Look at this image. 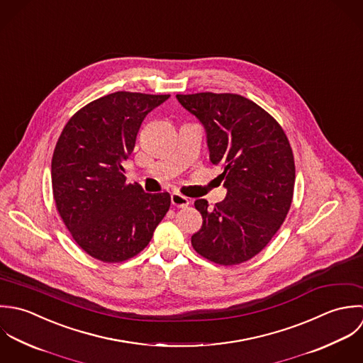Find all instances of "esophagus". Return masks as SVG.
<instances>
[{
    "mask_svg": "<svg viewBox=\"0 0 363 363\" xmlns=\"http://www.w3.org/2000/svg\"><path fill=\"white\" fill-rule=\"evenodd\" d=\"M171 203L175 208H186L189 205V199L182 196L181 194L174 192V194H171Z\"/></svg>",
    "mask_w": 363,
    "mask_h": 363,
    "instance_id": "obj_1",
    "label": "esophagus"
}]
</instances>
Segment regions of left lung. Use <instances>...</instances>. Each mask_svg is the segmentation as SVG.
<instances>
[{
  "label": "left lung",
  "mask_w": 363,
  "mask_h": 363,
  "mask_svg": "<svg viewBox=\"0 0 363 363\" xmlns=\"http://www.w3.org/2000/svg\"><path fill=\"white\" fill-rule=\"evenodd\" d=\"M206 132L211 162L218 165L225 198L195 208L203 223L191 242L220 265L255 257L286 218L294 188V160L279 123L255 102L237 94L177 95Z\"/></svg>",
  "instance_id": "1"
}]
</instances>
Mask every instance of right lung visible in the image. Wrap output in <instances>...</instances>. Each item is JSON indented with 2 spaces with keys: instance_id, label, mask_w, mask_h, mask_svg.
Returning a JSON list of instances; mask_svg holds the SVG:
<instances>
[{
  "instance_id": "obj_1",
  "label": "right lung",
  "mask_w": 363,
  "mask_h": 363,
  "mask_svg": "<svg viewBox=\"0 0 363 363\" xmlns=\"http://www.w3.org/2000/svg\"><path fill=\"white\" fill-rule=\"evenodd\" d=\"M169 95L118 91L79 109L52 158L57 211L75 242L104 262L145 250L171 205L168 192L145 194L126 182V161L145 116Z\"/></svg>"
}]
</instances>
